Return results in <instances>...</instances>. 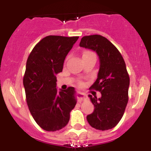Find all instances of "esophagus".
<instances>
[{
  "label": "esophagus",
  "instance_id": "34e87169",
  "mask_svg": "<svg viewBox=\"0 0 151 151\" xmlns=\"http://www.w3.org/2000/svg\"><path fill=\"white\" fill-rule=\"evenodd\" d=\"M78 95H79V97H78V101H83L87 98L86 94L82 93V92H79V93H78Z\"/></svg>",
  "mask_w": 151,
  "mask_h": 151
}]
</instances>
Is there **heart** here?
<instances>
[{"label": "heart", "mask_w": 151, "mask_h": 151, "mask_svg": "<svg viewBox=\"0 0 151 151\" xmlns=\"http://www.w3.org/2000/svg\"><path fill=\"white\" fill-rule=\"evenodd\" d=\"M93 54V53H92V52H91V51H85L83 53V55H85V54ZM82 55V56H83Z\"/></svg>", "instance_id": "obj_1"}]
</instances>
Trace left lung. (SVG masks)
Here are the masks:
<instances>
[{"label":"left lung","mask_w":151,"mask_h":151,"mask_svg":"<svg viewBox=\"0 0 151 151\" xmlns=\"http://www.w3.org/2000/svg\"><path fill=\"white\" fill-rule=\"evenodd\" d=\"M79 46L96 52L99 57V71L91 88L99 91L97 98L88 94L94 112L87 116L91 127L105 131L119 123L129 101V76L122 55L113 44L99 35L84 36Z\"/></svg>","instance_id":"obj_1"}]
</instances>
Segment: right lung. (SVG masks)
I'll return each mask as SVG.
<instances>
[{
	"label": "right lung",
	"mask_w": 151,
	"mask_h": 151,
	"mask_svg": "<svg viewBox=\"0 0 151 151\" xmlns=\"http://www.w3.org/2000/svg\"><path fill=\"white\" fill-rule=\"evenodd\" d=\"M78 37L47 36L35 46L28 57L23 86L29 111L41 129L54 132L69 122L77 103L76 90L57 88V76Z\"/></svg>",
	"instance_id": "obj_1"
}]
</instances>
